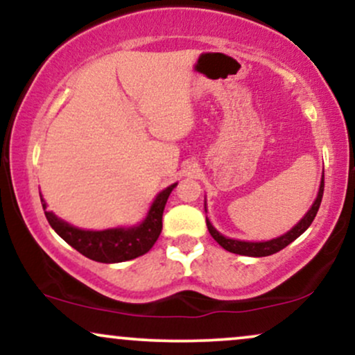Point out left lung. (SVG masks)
<instances>
[{"mask_svg":"<svg viewBox=\"0 0 355 355\" xmlns=\"http://www.w3.org/2000/svg\"><path fill=\"white\" fill-rule=\"evenodd\" d=\"M322 195H324V175H322L320 189H319V193H317L315 202L312 203L311 210H309L307 214L304 215V218L300 220L299 223H297L294 229L288 230L287 234L280 235V237H277V239L267 240V242H243V240H234V239H229V237H223L220 232L214 229V225H211V223L209 222V218H207V229H209L211 237L217 240V242L223 248H225V250L232 252V254L247 255V257H267V255L277 254V252H280L282 248L287 247L288 243L294 242L297 237H300V235H302L304 232L307 230L309 227H311L313 218H315L317 211H319V207H320V202H322ZM205 210H207V207H205Z\"/></svg>","mask_w":355,"mask_h":355,"instance_id":"left-lung-1","label":"left lung"}]
</instances>
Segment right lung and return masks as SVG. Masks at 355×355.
Masks as SVG:
<instances>
[{"label":"right lung","instance_id":"1","mask_svg":"<svg viewBox=\"0 0 355 355\" xmlns=\"http://www.w3.org/2000/svg\"><path fill=\"white\" fill-rule=\"evenodd\" d=\"M175 187H177V183L162 190L150 207L148 215L144 222L137 227H128V229H123V227L108 230L76 229V227L56 217L53 211H46V203L43 198L42 203L48 223L64 242L70 243L81 255L88 257L95 262L116 263L137 259L153 247L162 232V215H164L166 200H168Z\"/></svg>","mask_w":355,"mask_h":355}]
</instances>
